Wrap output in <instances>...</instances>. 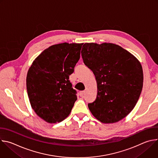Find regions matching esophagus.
<instances>
[{"label":"esophagus","instance_id":"obj_1","mask_svg":"<svg viewBox=\"0 0 158 158\" xmlns=\"http://www.w3.org/2000/svg\"><path fill=\"white\" fill-rule=\"evenodd\" d=\"M84 94H85V91H82L79 92V94H80L81 96H83Z\"/></svg>","mask_w":158,"mask_h":158}]
</instances>
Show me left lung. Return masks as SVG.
Instances as JSON below:
<instances>
[{
	"label": "left lung",
	"mask_w": 158,
	"mask_h": 158,
	"mask_svg": "<svg viewBox=\"0 0 158 158\" xmlns=\"http://www.w3.org/2000/svg\"><path fill=\"white\" fill-rule=\"evenodd\" d=\"M81 55L98 84L97 98L88 104L91 113L103 123L123 119L136 106L142 91L141 63L127 51L111 43H85Z\"/></svg>",
	"instance_id": "obj_1"
}]
</instances>
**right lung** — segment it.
Segmentation results:
<instances>
[{
  "instance_id": "1",
  "label": "right lung",
  "mask_w": 158,
  "mask_h": 158,
  "mask_svg": "<svg viewBox=\"0 0 158 158\" xmlns=\"http://www.w3.org/2000/svg\"><path fill=\"white\" fill-rule=\"evenodd\" d=\"M82 44L53 45L34 60L28 71L30 103L37 115L49 123L65 119L77 100V91L69 79L80 59Z\"/></svg>"
}]
</instances>
